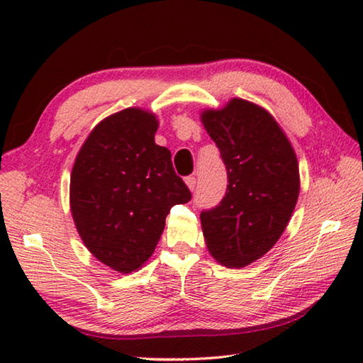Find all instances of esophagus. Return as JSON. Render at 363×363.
Returning <instances> with one entry per match:
<instances>
[{
  "label": "esophagus",
  "instance_id": "34e87169",
  "mask_svg": "<svg viewBox=\"0 0 363 363\" xmlns=\"http://www.w3.org/2000/svg\"><path fill=\"white\" fill-rule=\"evenodd\" d=\"M186 184H187V187L194 192L195 187H196V177H195V176H189V177H186Z\"/></svg>",
  "mask_w": 363,
  "mask_h": 363
}]
</instances>
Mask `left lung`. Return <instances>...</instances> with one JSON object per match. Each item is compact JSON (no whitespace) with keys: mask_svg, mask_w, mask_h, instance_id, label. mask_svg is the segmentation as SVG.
<instances>
[{"mask_svg":"<svg viewBox=\"0 0 363 363\" xmlns=\"http://www.w3.org/2000/svg\"><path fill=\"white\" fill-rule=\"evenodd\" d=\"M227 169L218 206L201 211L208 251L225 267L259 259L284 233L299 195L296 153L267 110L243 99L201 112Z\"/></svg>","mask_w":363,"mask_h":363,"instance_id":"8db88e82","label":"left lung"}]
</instances>
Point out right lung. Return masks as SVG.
<instances>
[{"mask_svg":"<svg viewBox=\"0 0 363 363\" xmlns=\"http://www.w3.org/2000/svg\"><path fill=\"white\" fill-rule=\"evenodd\" d=\"M157 116L131 107L107 116L79 149L70 210L96 259L130 274L149 259L174 205L192 199L171 152L155 144Z\"/></svg>","mask_w":363,"mask_h":363,"instance_id":"add662e5","label":"right lung"}]
</instances>
